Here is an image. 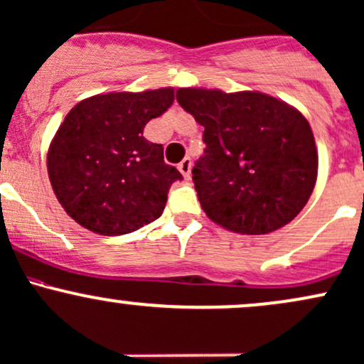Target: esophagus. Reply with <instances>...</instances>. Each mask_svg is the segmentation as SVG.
Segmentation results:
<instances>
[{"label": "esophagus", "mask_w": 364, "mask_h": 364, "mask_svg": "<svg viewBox=\"0 0 364 364\" xmlns=\"http://www.w3.org/2000/svg\"><path fill=\"white\" fill-rule=\"evenodd\" d=\"M178 169H179V173L185 176L186 179H190V174H191V159L190 157L183 159V161L178 164Z\"/></svg>", "instance_id": "34e87169"}]
</instances>
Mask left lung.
Segmentation results:
<instances>
[{
  "mask_svg": "<svg viewBox=\"0 0 364 364\" xmlns=\"http://www.w3.org/2000/svg\"><path fill=\"white\" fill-rule=\"evenodd\" d=\"M176 100L203 126L195 190L203 213L226 230L266 235L304 209L318 151L304 115L259 91L181 87Z\"/></svg>",
  "mask_w": 364,
  "mask_h": 364,
  "instance_id": "left-lung-1",
  "label": "left lung"
}]
</instances>
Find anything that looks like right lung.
Returning a JSON list of instances; mask_svg holds the SVG:
<instances>
[{
	"label": "right lung",
	"instance_id": "obj_1",
	"mask_svg": "<svg viewBox=\"0 0 364 364\" xmlns=\"http://www.w3.org/2000/svg\"><path fill=\"white\" fill-rule=\"evenodd\" d=\"M173 102V87L122 91L82 100L65 115L48 150V176L75 223L114 237L161 218L183 176L143 129Z\"/></svg>",
	"mask_w": 364,
	"mask_h": 364
}]
</instances>
